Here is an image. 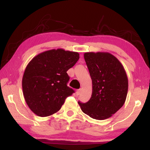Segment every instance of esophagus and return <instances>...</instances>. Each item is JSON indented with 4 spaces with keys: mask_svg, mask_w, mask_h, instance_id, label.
<instances>
[{
    "mask_svg": "<svg viewBox=\"0 0 150 150\" xmlns=\"http://www.w3.org/2000/svg\"><path fill=\"white\" fill-rule=\"evenodd\" d=\"M81 88H79V89H77V91H76V95H79L80 93H81Z\"/></svg>",
    "mask_w": 150,
    "mask_h": 150,
    "instance_id": "esophagus-1",
    "label": "esophagus"
}]
</instances>
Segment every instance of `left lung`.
<instances>
[{
  "mask_svg": "<svg viewBox=\"0 0 150 150\" xmlns=\"http://www.w3.org/2000/svg\"><path fill=\"white\" fill-rule=\"evenodd\" d=\"M84 58L92 79L93 91L86 103L79 101L81 109L96 120L111 117L125 103L128 81L125 69L108 52H87Z\"/></svg>",
  "mask_w": 150,
  "mask_h": 150,
  "instance_id": "1",
  "label": "left lung"
}]
</instances>
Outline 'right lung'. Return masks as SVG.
<instances>
[{
	"label": "right lung",
	"mask_w": 150,
	"mask_h": 150,
	"mask_svg": "<svg viewBox=\"0 0 150 150\" xmlns=\"http://www.w3.org/2000/svg\"><path fill=\"white\" fill-rule=\"evenodd\" d=\"M79 59L77 52L63 49L45 51L26 66L22 77L24 99L33 112L45 117L60 110L67 96L74 93L67 85V71Z\"/></svg>",
	"instance_id": "obj_1"
}]
</instances>
